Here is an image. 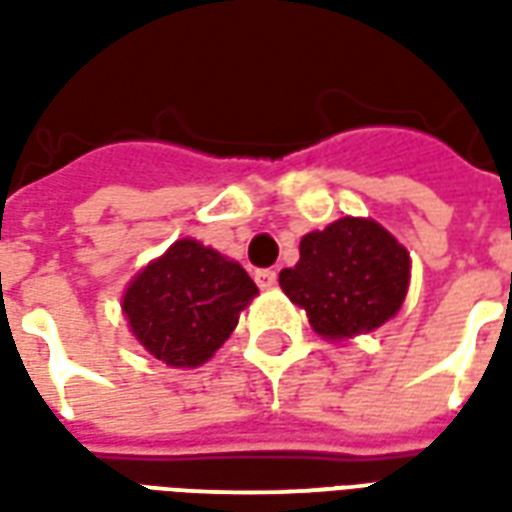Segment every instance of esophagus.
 Returning a JSON list of instances; mask_svg holds the SVG:
<instances>
[{
    "label": "esophagus",
    "instance_id": "1",
    "mask_svg": "<svg viewBox=\"0 0 512 512\" xmlns=\"http://www.w3.org/2000/svg\"><path fill=\"white\" fill-rule=\"evenodd\" d=\"M255 282H257V288L271 290L274 285H277V271H271V268H260V271H255Z\"/></svg>",
    "mask_w": 512,
    "mask_h": 512
}]
</instances>
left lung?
I'll use <instances>...</instances> for the list:
<instances>
[{
  "mask_svg": "<svg viewBox=\"0 0 512 512\" xmlns=\"http://www.w3.org/2000/svg\"><path fill=\"white\" fill-rule=\"evenodd\" d=\"M299 255L279 285L329 340L373 332L406 299L408 252L373 219L345 216L304 235Z\"/></svg>",
  "mask_w": 512,
  "mask_h": 512,
  "instance_id": "1",
  "label": "left lung"
}]
</instances>
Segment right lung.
Wrapping results in <instances>:
<instances>
[{
    "label": "right lung",
    "mask_w": 512,
    "mask_h": 512,
    "mask_svg": "<svg viewBox=\"0 0 512 512\" xmlns=\"http://www.w3.org/2000/svg\"><path fill=\"white\" fill-rule=\"evenodd\" d=\"M257 296L244 268L200 241H175L142 268L123 296L131 332L169 367L208 362Z\"/></svg>",
    "instance_id": "add662e5"
}]
</instances>
